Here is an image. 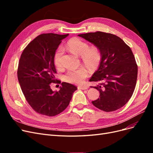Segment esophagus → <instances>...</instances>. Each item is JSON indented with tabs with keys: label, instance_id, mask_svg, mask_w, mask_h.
I'll list each match as a JSON object with an SVG mask.
<instances>
[{
	"label": "esophagus",
	"instance_id": "esophagus-1",
	"mask_svg": "<svg viewBox=\"0 0 153 153\" xmlns=\"http://www.w3.org/2000/svg\"><path fill=\"white\" fill-rule=\"evenodd\" d=\"M78 89H82V90H86L88 89L87 86H79L78 87Z\"/></svg>",
	"mask_w": 153,
	"mask_h": 153
}]
</instances>
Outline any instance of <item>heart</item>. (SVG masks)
Wrapping results in <instances>:
<instances>
[{
	"mask_svg": "<svg viewBox=\"0 0 153 153\" xmlns=\"http://www.w3.org/2000/svg\"><path fill=\"white\" fill-rule=\"evenodd\" d=\"M67 48L71 52L78 55H81L82 62L90 69L98 68L102 58L100 48L97 47H89L85 41L78 38L69 39L67 43ZM64 50L62 47H59L53 55V62L57 68L61 67V61ZM88 76V72L84 67L68 71L64 76V80L73 84L80 85L84 83Z\"/></svg>",
	"mask_w": 153,
	"mask_h": 153,
	"instance_id": "1",
	"label": "heart"
}]
</instances>
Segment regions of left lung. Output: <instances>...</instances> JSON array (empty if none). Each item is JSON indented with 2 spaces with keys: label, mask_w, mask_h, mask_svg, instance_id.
Wrapping results in <instances>:
<instances>
[{
  "label": "left lung",
  "mask_w": 153,
  "mask_h": 153,
  "mask_svg": "<svg viewBox=\"0 0 153 153\" xmlns=\"http://www.w3.org/2000/svg\"><path fill=\"white\" fill-rule=\"evenodd\" d=\"M98 47L102 58L90 82L100 91V98L92 103L105 112H113L127 103L135 90L138 66L130 47L119 37L97 31L78 34Z\"/></svg>",
  "instance_id": "left-lung-1"
}]
</instances>
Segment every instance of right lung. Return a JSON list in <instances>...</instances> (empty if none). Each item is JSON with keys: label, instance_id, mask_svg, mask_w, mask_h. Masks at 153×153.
Instances as JSON below:
<instances>
[{"label": "right lung", "instance_id": "1", "mask_svg": "<svg viewBox=\"0 0 153 153\" xmlns=\"http://www.w3.org/2000/svg\"><path fill=\"white\" fill-rule=\"evenodd\" d=\"M69 34H42L25 48L18 62L17 76L25 98L34 111L52 117L69 105L77 87L62 82L59 91H53L51 84H58L53 55L59 45Z\"/></svg>", "mask_w": 153, "mask_h": 153}]
</instances>
